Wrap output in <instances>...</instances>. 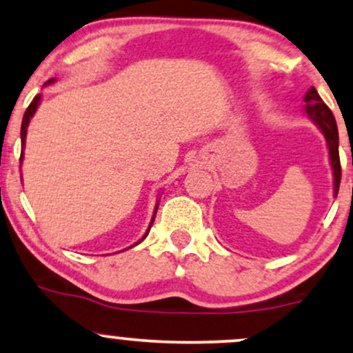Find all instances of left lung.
<instances>
[{
	"mask_svg": "<svg viewBox=\"0 0 353 353\" xmlns=\"http://www.w3.org/2000/svg\"><path fill=\"white\" fill-rule=\"evenodd\" d=\"M303 101H305V112L309 114L310 119L319 125L323 137H325L327 145H329L330 164H332V171H334V192H335V197H337L340 176H342V168H340V157H339L337 123H335V117L332 114L329 106L323 103L315 88H310L309 91H307Z\"/></svg>",
	"mask_w": 353,
	"mask_h": 353,
	"instance_id": "8db88e82",
	"label": "left lung"
}]
</instances>
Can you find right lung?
Masks as SVG:
<instances>
[{
  "label": "right lung",
  "instance_id": "1",
  "mask_svg": "<svg viewBox=\"0 0 353 353\" xmlns=\"http://www.w3.org/2000/svg\"><path fill=\"white\" fill-rule=\"evenodd\" d=\"M54 81H56L54 78L50 79V81H46V86H48V84H52V83H54ZM39 101H41V94L34 96V99L31 101V104H30V106H28L26 112H24V116H23V123H21V149H24V144H26V132H28V124H30L31 117L34 116L36 109H38V106H39ZM23 157H24V151H21V157H19V163H23ZM157 205H159V201L156 202V209H154V216H152V219H151V224H149V228H148V232L144 234V237L141 239V241H144L145 236H148V234H149V230H151V225H152V222H154V217H156V212H157ZM141 241H139V242H141ZM139 242H136L134 245L139 244ZM134 245H132V247H134Z\"/></svg>",
  "mask_w": 353,
  "mask_h": 353
}]
</instances>
